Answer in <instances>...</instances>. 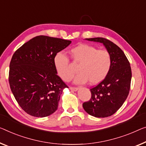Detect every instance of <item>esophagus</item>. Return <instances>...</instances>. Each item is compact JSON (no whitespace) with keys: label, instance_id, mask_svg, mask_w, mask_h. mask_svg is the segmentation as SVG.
Listing matches in <instances>:
<instances>
[{"label":"esophagus","instance_id":"34e87169","mask_svg":"<svg viewBox=\"0 0 146 146\" xmlns=\"http://www.w3.org/2000/svg\"><path fill=\"white\" fill-rule=\"evenodd\" d=\"M69 89H70V90H73V91H77L78 89L77 87H73V86H70L69 87Z\"/></svg>","mask_w":146,"mask_h":146}]
</instances>
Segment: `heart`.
Masks as SVG:
<instances>
[{
    "label": "heart",
    "mask_w": 146,
    "mask_h": 146,
    "mask_svg": "<svg viewBox=\"0 0 146 146\" xmlns=\"http://www.w3.org/2000/svg\"><path fill=\"white\" fill-rule=\"evenodd\" d=\"M71 58L75 64H79V74L75 82L94 85L107 77L111 66V56L107 50H98L94 46L80 44L70 50ZM54 66L61 79L69 81L72 79L75 70L71 67L70 61L66 55L58 53L54 57Z\"/></svg>",
    "instance_id": "b5f03b06"
}]
</instances>
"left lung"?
<instances>
[{"instance_id":"left-lung-1","label":"left lung","mask_w":146,"mask_h":146,"mask_svg":"<svg viewBox=\"0 0 146 146\" xmlns=\"http://www.w3.org/2000/svg\"><path fill=\"white\" fill-rule=\"evenodd\" d=\"M86 39L103 43L111 56V66L107 77L90 89L91 98L82 107L92 116L110 117L121 107L129 94L131 67L123 51L111 41L102 37Z\"/></svg>"}]
</instances>
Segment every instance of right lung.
<instances>
[{
    "instance_id": "right-lung-1",
    "label": "right lung",
    "mask_w": 146,
    "mask_h": 146,
    "mask_svg": "<svg viewBox=\"0 0 146 146\" xmlns=\"http://www.w3.org/2000/svg\"><path fill=\"white\" fill-rule=\"evenodd\" d=\"M71 41L40 35L31 38L13 54L9 84L21 109L31 116H49L58 109L66 84L57 75L54 57Z\"/></svg>"
}]
</instances>
